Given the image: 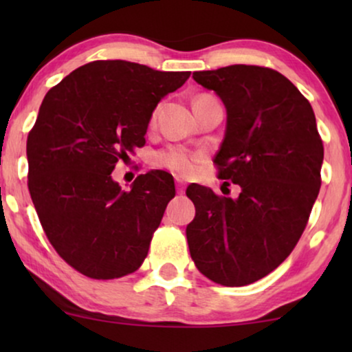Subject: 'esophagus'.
I'll return each instance as SVG.
<instances>
[{"label":"esophagus","instance_id":"obj_1","mask_svg":"<svg viewBox=\"0 0 352 352\" xmlns=\"http://www.w3.org/2000/svg\"><path fill=\"white\" fill-rule=\"evenodd\" d=\"M176 190H177V194H179V195L184 194L186 184H184V182H182L181 179H176Z\"/></svg>","mask_w":352,"mask_h":352}]
</instances>
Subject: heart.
<instances>
[{
    "mask_svg": "<svg viewBox=\"0 0 352 352\" xmlns=\"http://www.w3.org/2000/svg\"><path fill=\"white\" fill-rule=\"evenodd\" d=\"M201 98H210V94H200L197 96L195 100ZM194 100V102H195ZM152 122L155 120V112L152 113ZM201 160V153L189 151V148L181 147V146H173L168 147L165 151H160L155 155V165L160 168H166L171 173H175L177 176L189 177L195 175L199 163Z\"/></svg>",
    "mask_w": 352,
    "mask_h": 352,
    "instance_id": "obj_1",
    "label": "heart"
}]
</instances>
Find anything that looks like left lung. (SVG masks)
I'll return each mask as SVG.
<instances>
[{
    "label": "left lung",
    "mask_w": 352,
    "mask_h": 352,
    "mask_svg": "<svg viewBox=\"0 0 352 352\" xmlns=\"http://www.w3.org/2000/svg\"><path fill=\"white\" fill-rule=\"evenodd\" d=\"M192 76L226 105V136L213 163L242 192L232 200L187 187L195 205L186 229L190 256L210 280L250 285L280 266L306 229L324 144L309 100L277 70L239 64Z\"/></svg>",
    "instance_id": "1"
}]
</instances>
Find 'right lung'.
I'll return each instance as SVG.
<instances>
[{"instance_id":"obj_1","label":"right lung","mask_w":352,"mask_h":352,"mask_svg":"<svg viewBox=\"0 0 352 352\" xmlns=\"http://www.w3.org/2000/svg\"><path fill=\"white\" fill-rule=\"evenodd\" d=\"M190 72L94 60L47 91L27 138L28 190L47 240L86 277L138 271L173 197L165 171L139 175L129 190L112 179L118 160L146 144L153 109Z\"/></svg>"}]
</instances>
